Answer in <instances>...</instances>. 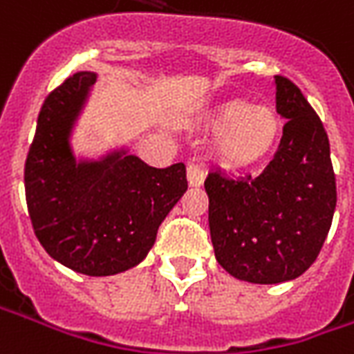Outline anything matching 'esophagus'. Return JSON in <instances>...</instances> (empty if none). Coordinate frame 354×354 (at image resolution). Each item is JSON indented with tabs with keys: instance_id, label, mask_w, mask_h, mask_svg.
Masks as SVG:
<instances>
[{
	"instance_id": "esophagus-1",
	"label": "esophagus",
	"mask_w": 354,
	"mask_h": 354,
	"mask_svg": "<svg viewBox=\"0 0 354 354\" xmlns=\"http://www.w3.org/2000/svg\"><path fill=\"white\" fill-rule=\"evenodd\" d=\"M187 183L189 187H202L204 185V172L195 163H191L187 167Z\"/></svg>"
}]
</instances>
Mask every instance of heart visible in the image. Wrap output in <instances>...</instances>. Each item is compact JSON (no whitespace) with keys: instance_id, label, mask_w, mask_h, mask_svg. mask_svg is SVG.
I'll use <instances>...</instances> for the list:
<instances>
[{"instance_id":"obj_1","label":"heart","mask_w":354,"mask_h":354,"mask_svg":"<svg viewBox=\"0 0 354 354\" xmlns=\"http://www.w3.org/2000/svg\"><path fill=\"white\" fill-rule=\"evenodd\" d=\"M204 122L209 131H215L213 153L226 169H245L258 163L273 150L282 131L274 109L234 98L219 102Z\"/></svg>"}]
</instances>
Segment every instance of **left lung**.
Instances as JSON below:
<instances>
[{
  "label": "left lung",
  "instance_id": "left-lung-1",
  "mask_svg": "<svg viewBox=\"0 0 354 354\" xmlns=\"http://www.w3.org/2000/svg\"><path fill=\"white\" fill-rule=\"evenodd\" d=\"M277 113L286 118L273 161L258 176H207L209 234L219 266L234 279L280 284L319 254L336 209L330 145L303 93L274 75Z\"/></svg>",
  "mask_w": 354,
  "mask_h": 354
}]
</instances>
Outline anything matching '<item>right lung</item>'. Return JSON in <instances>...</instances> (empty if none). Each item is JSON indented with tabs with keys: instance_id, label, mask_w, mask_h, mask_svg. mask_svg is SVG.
I'll list each match as a JSON object with an SVG mask.
<instances>
[{
	"instance_id": "obj_1",
	"label": "right lung",
	"mask_w": 354,
	"mask_h": 354,
	"mask_svg": "<svg viewBox=\"0 0 354 354\" xmlns=\"http://www.w3.org/2000/svg\"><path fill=\"white\" fill-rule=\"evenodd\" d=\"M96 77L77 72L46 98L24 180L46 252L75 273L111 277L147 258L159 225L187 191V178L183 163L156 169L129 145L75 153L72 139Z\"/></svg>"
}]
</instances>
